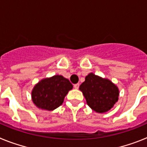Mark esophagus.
<instances>
[{
  "label": "esophagus",
  "instance_id": "esophagus-1",
  "mask_svg": "<svg viewBox=\"0 0 147 147\" xmlns=\"http://www.w3.org/2000/svg\"><path fill=\"white\" fill-rule=\"evenodd\" d=\"M79 87H80V85H79V84H75L74 85V88H75V89H78V88H79Z\"/></svg>",
  "mask_w": 147,
  "mask_h": 147
}]
</instances>
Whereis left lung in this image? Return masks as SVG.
I'll use <instances>...</instances> for the list:
<instances>
[{
	"mask_svg": "<svg viewBox=\"0 0 147 147\" xmlns=\"http://www.w3.org/2000/svg\"><path fill=\"white\" fill-rule=\"evenodd\" d=\"M88 105L97 113H105L113 107L119 99V89L112 82L93 74L85 77L80 85Z\"/></svg>",
	"mask_w": 147,
	"mask_h": 147,
	"instance_id": "1",
	"label": "left lung"
}]
</instances>
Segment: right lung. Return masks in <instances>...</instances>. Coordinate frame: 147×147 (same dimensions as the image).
I'll use <instances>...</instances> for the list:
<instances>
[{"instance_id": "1", "label": "right lung", "mask_w": 147, "mask_h": 147, "mask_svg": "<svg viewBox=\"0 0 147 147\" xmlns=\"http://www.w3.org/2000/svg\"><path fill=\"white\" fill-rule=\"evenodd\" d=\"M73 85L67 79L57 75L42 80L35 85L32 93L33 102L39 108L53 110L62 104Z\"/></svg>"}]
</instances>
